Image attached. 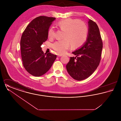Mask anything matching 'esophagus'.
Masks as SVG:
<instances>
[{
  "label": "esophagus",
  "mask_w": 121,
  "mask_h": 121,
  "mask_svg": "<svg viewBox=\"0 0 121 121\" xmlns=\"http://www.w3.org/2000/svg\"><path fill=\"white\" fill-rule=\"evenodd\" d=\"M57 55H58V57H61V56H62V54H57Z\"/></svg>",
  "instance_id": "obj_1"
}]
</instances>
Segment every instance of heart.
Returning <instances> with one entry per match:
<instances>
[{
    "label": "heart",
    "instance_id": "obj_1",
    "mask_svg": "<svg viewBox=\"0 0 121 121\" xmlns=\"http://www.w3.org/2000/svg\"><path fill=\"white\" fill-rule=\"evenodd\" d=\"M60 29L63 31V40L55 42L52 45V49L58 54L65 53L71 45L73 48L82 46L86 41L88 29L86 24L78 19L68 18L58 22ZM55 30L51 27L48 33V37L52 39L55 36Z\"/></svg>",
    "mask_w": 121,
    "mask_h": 121
}]
</instances>
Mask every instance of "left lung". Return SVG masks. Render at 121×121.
<instances>
[{
	"mask_svg": "<svg viewBox=\"0 0 121 121\" xmlns=\"http://www.w3.org/2000/svg\"><path fill=\"white\" fill-rule=\"evenodd\" d=\"M86 42L82 48L73 52L76 56L70 57L66 69L69 75L78 81L85 79L98 68L103 49V41L98 25L89 19Z\"/></svg>",
	"mask_w": 121,
	"mask_h": 121,
	"instance_id": "obj_1",
	"label": "left lung"
}]
</instances>
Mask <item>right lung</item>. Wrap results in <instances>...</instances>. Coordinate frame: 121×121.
I'll return each instance as SVG.
<instances>
[{"label":"right lung","instance_id":"add662e5","mask_svg":"<svg viewBox=\"0 0 121 121\" xmlns=\"http://www.w3.org/2000/svg\"><path fill=\"white\" fill-rule=\"evenodd\" d=\"M55 17L40 16L34 19L23 33L20 48L23 64L33 76L40 77L51 68L57 58L51 52L44 53L41 45L48 39V29Z\"/></svg>","mask_w":121,"mask_h":121}]
</instances>
